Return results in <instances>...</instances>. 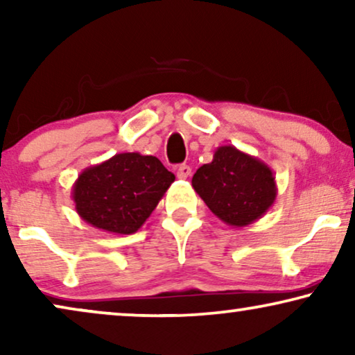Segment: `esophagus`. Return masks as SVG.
<instances>
[{
  "label": "esophagus",
  "mask_w": 355,
  "mask_h": 355,
  "mask_svg": "<svg viewBox=\"0 0 355 355\" xmlns=\"http://www.w3.org/2000/svg\"><path fill=\"white\" fill-rule=\"evenodd\" d=\"M191 173H192V168L189 166V164H181V166L176 168V176L179 179H187L191 176Z\"/></svg>",
  "instance_id": "1"
}]
</instances>
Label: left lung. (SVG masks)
Returning a JSON list of instances; mask_svg holds the SVG:
<instances>
[{"label":"left lung","mask_w":355,"mask_h":355,"mask_svg":"<svg viewBox=\"0 0 355 355\" xmlns=\"http://www.w3.org/2000/svg\"><path fill=\"white\" fill-rule=\"evenodd\" d=\"M192 187L213 215L232 227L252 225L270 210L278 196L268 164L232 145L216 148L211 163L193 174Z\"/></svg>","instance_id":"8db88e82"}]
</instances>
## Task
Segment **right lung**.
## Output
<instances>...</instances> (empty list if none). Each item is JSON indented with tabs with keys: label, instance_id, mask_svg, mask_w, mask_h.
<instances>
[{
	"label": "right lung",
	"instance_id": "1",
	"mask_svg": "<svg viewBox=\"0 0 355 355\" xmlns=\"http://www.w3.org/2000/svg\"><path fill=\"white\" fill-rule=\"evenodd\" d=\"M174 174L152 155L118 153L85 168L72 186L82 220L113 234H132L147 221Z\"/></svg>",
	"mask_w": 355,
	"mask_h": 355
}]
</instances>
